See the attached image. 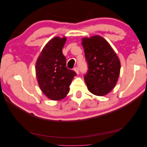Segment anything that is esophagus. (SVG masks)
Here are the masks:
<instances>
[{
    "label": "esophagus",
    "mask_w": 147,
    "mask_h": 147,
    "mask_svg": "<svg viewBox=\"0 0 147 147\" xmlns=\"http://www.w3.org/2000/svg\"><path fill=\"white\" fill-rule=\"evenodd\" d=\"M74 70L76 72V74H79V72H80V70H79V67H74Z\"/></svg>",
    "instance_id": "1"
}]
</instances>
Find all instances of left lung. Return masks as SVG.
I'll use <instances>...</instances> for the list:
<instances>
[{
  "mask_svg": "<svg viewBox=\"0 0 147 147\" xmlns=\"http://www.w3.org/2000/svg\"><path fill=\"white\" fill-rule=\"evenodd\" d=\"M88 70L84 76L88 90L97 96L108 94L115 87L120 71V62L110 44L99 35L83 38Z\"/></svg>",
  "mask_w": 147,
  "mask_h": 147,
  "instance_id": "left-lung-1",
  "label": "left lung"
}]
</instances>
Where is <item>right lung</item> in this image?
Here are the masks:
<instances>
[{"instance_id":"1","label":"right lung","mask_w":147,"mask_h":147,"mask_svg":"<svg viewBox=\"0 0 147 147\" xmlns=\"http://www.w3.org/2000/svg\"><path fill=\"white\" fill-rule=\"evenodd\" d=\"M66 38L54 37L45 45L36 62L38 83L49 98L59 100L69 91V85L76 73L66 67L62 48Z\"/></svg>"}]
</instances>
